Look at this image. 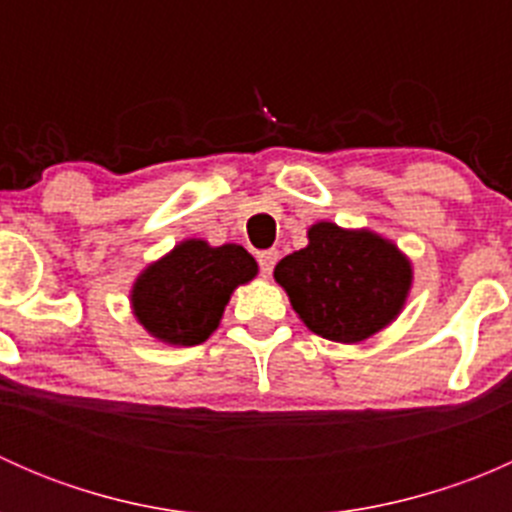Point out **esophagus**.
Here are the masks:
<instances>
[{
  "label": "esophagus",
  "instance_id": "esophagus-1",
  "mask_svg": "<svg viewBox=\"0 0 512 512\" xmlns=\"http://www.w3.org/2000/svg\"><path fill=\"white\" fill-rule=\"evenodd\" d=\"M277 260H280V252L277 250H262L257 252V262H260V272L262 275H272V270H275Z\"/></svg>",
  "mask_w": 512,
  "mask_h": 512
}]
</instances>
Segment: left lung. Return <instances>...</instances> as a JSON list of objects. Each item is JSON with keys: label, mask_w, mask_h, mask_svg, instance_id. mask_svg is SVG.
<instances>
[{"label": "left lung", "mask_w": 512, "mask_h": 512, "mask_svg": "<svg viewBox=\"0 0 512 512\" xmlns=\"http://www.w3.org/2000/svg\"><path fill=\"white\" fill-rule=\"evenodd\" d=\"M307 237V247L277 262L275 280L314 334L356 344L399 317L414 270L394 242L334 223L312 225Z\"/></svg>", "instance_id": "obj_1"}]
</instances>
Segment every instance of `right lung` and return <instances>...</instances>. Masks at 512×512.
Segmentation results:
<instances>
[{"label": "right lung", "instance_id": "right-lung-1", "mask_svg": "<svg viewBox=\"0 0 512 512\" xmlns=\"http://www.w3.org/2000/svg\"><path fill=\"white\" fill-rule=\"evenodd\" d=\"M255 275L257 262L245 247L183 240L138 275L133 314L158 342L195 347L218 329L235 287Z\"/></svg>", "mask_w": 512, "mask_h": 512}]
</instances>
